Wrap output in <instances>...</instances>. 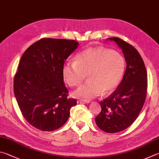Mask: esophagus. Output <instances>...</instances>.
<instances>
[{
	"label": "esophagus",
	"mask_w": 159,
	"mask_h": 159,
	"mask_svg": "<svg viewBox=\"0 0 159 159\" xmlns=\"http://www.w3.org/2000/svg\"><path fill=\"white\" fill-rule=\"evenodd\" d=\"M90 102L88 101H82V100H78L77 101V103H89Z\"/></svg>",
	"instance_id": "obj_1"
}]
</instances>
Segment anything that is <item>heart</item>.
<instances>
[{
  "instance_id": "obj_1",
  "label": "heart",
  "mask_w": 159,
  "mask_h": 159,
  "mask_svg": "<svg viewBox=\"0 0 159 159\" xmlns=\"http://www.w3.org/2000/svg\"><path fill=\"white\" fill-rule=\"evenodd\" d=\"M125 61L117 52L102 47H89L79 53L75 61H67L62 69L65 82L70 87L81 84L87 76L88 81L73 91L72 96L91 101L102 92H113L124 76Z\"/></svg>"
}]
</instances>
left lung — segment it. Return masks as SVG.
<instances>
[{"mask_svg": "<svg viewBox=\"0 0 159 159\" xmlns=\"http://www.w3.org/2000/svg\"><path fill=\"white\" fill-rule=\"evenodd\" d=\"M107 39L122 50L126 69L117 89L100 102L101 112L95 121L102 130L115 133L126 129L138 118L145 101L147 75L143 58L134 47L120 38Z\"/></svg>", "mask_w": 159, "mask_h": 159, "instance_id": "8db88e82", "label": "left lung"}]
</instances>
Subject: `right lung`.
Returning a JSON list of instances; mask_svg holds the SVG:
<instances>
[{"label": "right lung", "instance_id": "obj_1", "mask_svg": "<svg viewBox=\"0 0 159 159\" xmlns=\"http://www.w3.org/2000/svg\"><path fill=\"white\" fill-rule=\"evenodd\" d=\"M79 43L43 38L30 45L21 58L14 80V93L25 119L43 131L59 129L69 118L76 100L68 98L62 69Z\"/></svg>", "mask_w": 159, "mask_h": 159}]
</instances>
